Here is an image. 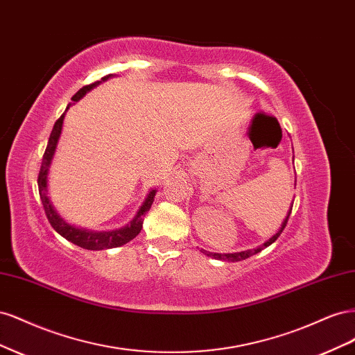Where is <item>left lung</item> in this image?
Returning a JSON list of instances; mask_svg holds the SVG:
<instances>
[{
    "label": "left lung",
    "instance_id": "8db88e82",
    "mask_svg": "<svg viewBox=\"0 0 355 355\" xmlns=\"http://www.w3.org/2000/svg\"><path fill=\"white\" fill-rule=\"evenodd\" d=\"M293 158H295V157H293ZM292 207H293V204H292V206H290V210H288V213H287L286 219L283 220L280 230H278L270 240H266L263 244L254 247V249H249V250H244V252H235V253H211V252L202 250V249H201V252H202L204 254H206V256L213 257V259H218V261H228V262H239V261H244V259H247V257H250V256H253V254H256V253H259L261 250H263V249H265V247L271 245V244H272L278 237H280V234H282V232H283V230L286 228V225H287V220H288L290 213H292Z\"/></svg>",
    "mask_w": 355,
    "mask_h": 355
}]
</instances>
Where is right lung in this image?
I'll list each match as a JSON object with an SVG mask.
<instances>
[{
  "label": "right lung",
  "mask_w": 355,
  "mask_h": 355,
  "mask_svg": "<svg viewBox=\"0 0 355 355\" xmlns=\"http://www.w3.org/2000/svg\"><path fill=\"white\" fill-rule=\"evenodd\" d=\"M111 77H114L112 73L106 75L101 81H96L90 85H85V87L80 89L77 93L72 96V103H69L67 106L65 112L60 115L59 120L55 123V127L50 133L49 137V144L46 148L44 157H42V163H41V168H40V175H38V189H40V197H41V202L44 206V211L47 214V219L50 222V225L53 227L58 234H60L63 239H67L68 241L73 243L75 245L83 247L85 250H105V249H114V247H120L128 241H132L136 235L141 232L142 225H144V216L151 209L157 189H151L148 192V196L145 198V201L142 202V206L139 207L136 216L128 222L125 227L118 228V230H112V231H92V230H85V228H78L75 225H71L69 222H67L63 219L60 214L58 213V210L53 206V202L49 197V171H50V166L53 157H55L56 148H58V142L59 137L62 133V125H63V120H65V114L69 110V106L73 105L75 102H78L80 99H83V96H85V93L90 92L92 89H94L96 85H99L101 83L110 80Z\"/></svg>",
  "instance_id": "obj_1"
}]
</instances>
